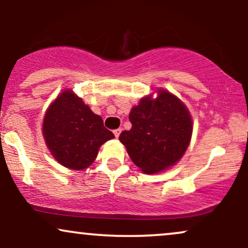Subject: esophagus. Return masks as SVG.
<instances>
[{"instance_id":"obj_1","label":"esophagus","mask_w":248,"mask_h":248,"mask_svg":"<svg viewBox=\"0 0 248 248\" xmlns=\"http://www.w3.org/2000/svg\"><path fill=\"white\" fill-rule=\"evenodd\" d=\"M121 132H122V129L121 128H118V129H115L114 132V135H115V138H119V136H120V134H121Z\"/></svg>"}]
</instances>
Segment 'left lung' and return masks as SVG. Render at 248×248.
<instances>
[{"instance_id": "1", "label": "left lung", "mask_w": 248, "mask_h": 248, "mask_svg": "<svg viewBox=\"0 0 248 248\" xmlns=\"http://www.w3.org/2000/svg\"><path fill=\"white\" fill-rule=\"evenodd\" d=\"M132 128L119 140L135 166L143 172L156 173L175 166L189 147L192 120L176 95L158 90L156 98L147 95L129 113Z\"/></svg>"}]
</instances>
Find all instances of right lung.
I'll list each match as a JSON object with an SVG mask.
<instances>
[{"mask_svg":"<svg viewBox=\"0 0 248 248\" xmlns=\"http://www.w3.org/2000/svg\"><path fill=\"white\" fill-rule=\"evenodd\" d=\"M43 136L53 157L72 170L86 169L94 162L99 148L114 138L81 98L65 90L45 113Z\"/></svg>","mask_w":248,"mask_h":248,"instance_id":"1","label":"right lung"}]
</instances>
